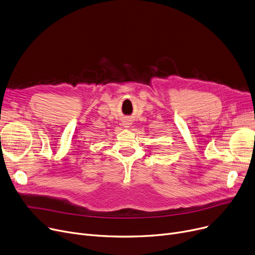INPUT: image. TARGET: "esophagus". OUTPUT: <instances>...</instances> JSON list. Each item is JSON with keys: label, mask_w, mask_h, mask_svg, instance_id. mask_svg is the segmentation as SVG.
Masks as SVG:
<instances>
[{"label": "esophagus", "mask_w": 255, "mask_h": 255, "mask_svg": "<svg viewBox=\"0 0 255 255\" xmlns=\"http://www.w3.org/2000/svg\"><path fill=\"white\" fill-rule=\"evenodd\" d=\"M129 125H130V121H129V120H124V121H123V126H124L125 128H128Z\"/></svg>", "instance_id": "obj_1"}]
</instances>
